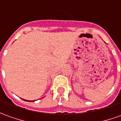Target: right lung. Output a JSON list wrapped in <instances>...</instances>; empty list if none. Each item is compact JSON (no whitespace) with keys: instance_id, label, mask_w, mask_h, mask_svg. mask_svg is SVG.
I'll use <instances>...</instances> for the list:
<instances>
[{"instance_id":"right-lung-1","label":"right lung","mask_w":121,"mask_h":121,"mask_svg":"<svg viewBox=\"0 0 121 121\" xmlns=\"http://www.w3.org/2000/svg\"><path fill=\"white\" fill-rule=\"evenodd\" d=\"M23 100H25V101H27V102H29V100H25V99H23ZM31 102H34V101H31Z\"/></svg>"}]
</instances>
